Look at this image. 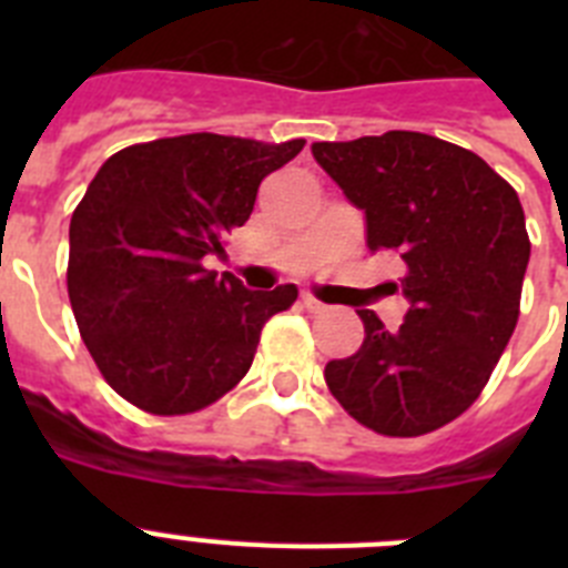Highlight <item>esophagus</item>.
<instances>
[{"label": "esophagus", "mask_w": 568, "mask_h": 568, "mask_svg": "<svg viewBox=\"0 0 568 568\" xmlns=\"http://www.w3.org/2000/svg\"><path fill=\"white\" fill-rule=\"evenodd\" d=\"M301 304H304V310H310V313H324V310H327V304H324V301H318V298H313V295H301Z\"/></svg>", "instance_id": "obj_1"}]
</instances>
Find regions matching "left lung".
I'll list each match as a JSON object with an SVG mask.
<instances>
[{
  "instance_id": "obj_1",
  "label": "left lung",
  "mask_w": 568,
  "mask_h": 568,
  "mask_svg": "<svg viewBox=\"0 0 568 568\" xmlns=\"http://www.w3.org/2000/svg\"><path fill=\"white\" fill-rule=\"evenodd\" d=\"M313 155L364 210L369 253L400 255L409 301L398 329L361 310L364 344L329 361V393L378 435L440 429L475 404L518 324L531 250L518 193L471 150L413 130Z\"/></svg>"
}]
</instances>
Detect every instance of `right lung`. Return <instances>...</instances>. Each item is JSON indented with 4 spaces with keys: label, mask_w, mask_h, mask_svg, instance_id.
<instances>
[{
    "label": "right lung",
    "mask_w": 568,
    "mask_h": 568,
    "mask_svg": "<svg viewBox=\"0 0 568 568\" xmlns=\"http://www.w3.org/2000/svg\"><path fill=\"white\" fill-rule=\"evenodd\" d=\"M304 139L219 133L155 139L113 153L70 219L68 295L84 346L115 393L153 415H187L230 393L261 329L298 290H247L204 270L253 213L264 175Z\"/></svg>",
    "instance_id": "right-lung-1"
}]
</instances>
